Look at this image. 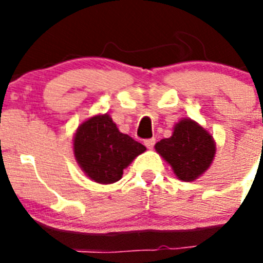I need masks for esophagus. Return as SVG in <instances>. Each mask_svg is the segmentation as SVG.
Instances as JSON below:
<instances>
[{
    "mask_svg": "<svg viewBox=\"0 0 263 263\" xmlns=\"http://www.w3.org/2000/svg\"><path fill=\"white\" fill-rule=\"evenodd\" d=\"M143 143H145V146L148 148V150H152V148L154 147V145H155V139L154 138L146 139V141Z\"/></svg>",
    "mask_w": 263,
    "mask_h": 263,
    "instance_id": "34e87169",
    "label": "esophagus"
}]
</instances>
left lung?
Masks as SVG:
<instances>
[{"label":"left lung","mask_w":263,"mask_h":263,"mask_svg":"<svg viewBox=\"0 0 263 263\" xmlns=\"http://www.w3.org/2000/svg\"><path fill=\"white\" fill-rule=\"evenodd\" d=\"M155 152L171 166L179 180L194 182L210 168L215 159L216 142L196 121L183 118L174 126L173 136L155 143Z\"/></svg>","instance_id":"1"}]
</instances>
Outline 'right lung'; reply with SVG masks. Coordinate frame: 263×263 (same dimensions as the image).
Here are the masks:
<instances>
[{
    "instance_id": "right-lung-1",
    "label": "right lung",
    "mask_w": 263,
    "mask_h": 263,
    "mask_svg": "<svg viewBox=\"0 0 263 263\" xmlns=\"http://www.w3.org/2000/svg\"><path fill=\"white\" fill-rule=\"evenodd\" d=\"M145 152L142 143L121 133L108 113L85 120L73 136V155L79 167L100 184L118 182L124 170Z\"/></svg>"
}]
</instances>
